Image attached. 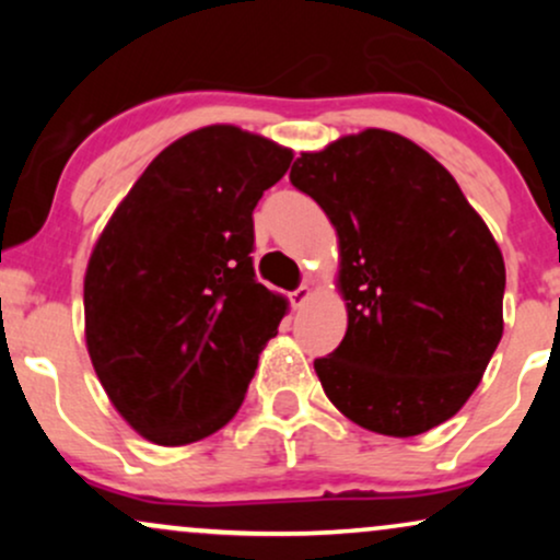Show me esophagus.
Returning a JSON list of instances; mask_svg holds the SVG:
<instances>
[{"mask_svg":"<svg viewBox=\"0 0 560 560\" xmlns=\"http://www.w3.org/2000/svg\"><path fill=\"white\" fill-rule=\"evenodd\" d=\"M311 298H313V289L307 287V284L298 287V289H294L292 294H289V300H292V307H302V305H305V302L311 300Z\"/></svg>","mask_w":560,"mask_h":560,"instance_id":"esophagus-1","label":"esophagus"}]
</instances>
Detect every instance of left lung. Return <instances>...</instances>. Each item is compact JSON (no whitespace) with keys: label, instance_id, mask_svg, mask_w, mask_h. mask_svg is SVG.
Returning <instances> with one entry per match:
<instances>
[{"label":"left lung","instance_id":"8db88e82","mask_svg":"<svg viewBox=\"0 0 560 560\" xmlns=\"http://www.w3.org/2000/svg\"><path fill=\"white\" fill-rule=\"evenodd\" d=\"M289 182L339 242L347 331L316 374L358 427L416 436L453 419L503 337L505 262L458 182L400 133L302 152Z\"/></svg>","mask_w":560,"mask_h":560}]
</instances>
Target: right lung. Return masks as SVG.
I'll list each match as a JSON object with an SVG mask.
<instances>
[{"label": "right lung", "mask_w": 560, "mask_h": 560, "mask_svg": "<svg viewBox=\"0 0 560 560\" xmlns=\"http://www.w3.org/2000/svg\"><path fill=\"white\" fill-rule=\"evenodd\" d=\"M292 150L205 126L147 165L83 279L86 347L133 432L163 447L234 419L287 300L255 279L253 210Z\"/></svg>", "instance_id": "1"}]
</instances>
